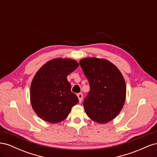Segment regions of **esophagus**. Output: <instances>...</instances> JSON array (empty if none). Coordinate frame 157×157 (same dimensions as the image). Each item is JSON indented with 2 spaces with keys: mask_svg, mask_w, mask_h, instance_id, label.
Instances as JSON below:
<instances>
[{
  "mask_svg": "<svg viewBox=\"0 0 157 157\" xmlns=\"http://www.w3.org/2000/svg\"><path fill=\"white\" fill-rule=\"evenodd\" d=\"M77 97H78V98L79 102L80 103V102L82 101V97H83L82 94L81 93H79V94H77Z\"/></svg>",
  "mask_w": 157,
  "mask_h": 157,
  "instance_id": "obj_1",
  "label": "esophagus"
}]
</instances>
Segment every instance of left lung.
I'll list each match as a JSON object with an SVG mask.
<instances>
[{
    "instance_id": "left-lung-1",
    "label": "left lung",
    "mask_w": 157,
    "mask_h": 157,
    "mask_svg": "<svg viewBox=\"0 0 157 157\" xmlns=\"http://www.w3.org/2000/svg\"><path fill=\"white\" fill-rule=\"evenodd\" d=\"M79 63L90 88L84 101V111L92 121L105 124L114 119L124 106V78L119 69L105 59L86 58Z\"/></svg>"
}]
</instances>
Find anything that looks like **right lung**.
Masks as SVG:
<instances>
[{
  "label": "right lung",
  "mask_w": 157,
  "mask_h": 157,
  "mask_svg": "<svg viewBox=\"0 0 157 157\" xmlns=\"http://www.w3.org/2000/svg\"><path fill=\"white\" fill-rule=\"evenodd\" d=\"M79 66L75 59L55 58L40 68L31 84L32 108L41 119L52 124L65 120L78 99L71 92L67 76Z\"/></svg>",
  "instance_id": "obj_1"
}]
</instances>
